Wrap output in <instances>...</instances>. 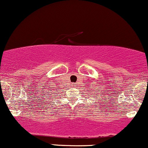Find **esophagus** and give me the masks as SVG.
Masks as SVG:
<instances>
[{
  "mask_svg": "<svg viewBox=\"0 0 148 148\" xmlns=\"http://www.w3.org/2000/svg\"><path fill=\"white\" fill-rule=\"evenodd\" d=\"M72 86H73V85H72Z\"/></svg>",
  "mask_w": 148,
  "mask_h": 148,
  "instance_id": "1",
  "label": "esophagus"
}]
</instances>
